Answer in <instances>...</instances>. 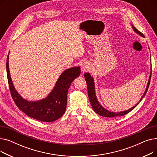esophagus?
<instances>
[{
    "label": "esophagus",
    "mask_w": 157,
    "mask_h": 157,
    "mask_svg": "<svg viewBox=\"0 0 157 157\" xmlns=\"http://www.w3.org/2000/svg\"><path fill=\"white\" fill-rule=\"evenodd\" d=\"M89 64L86 62H84L81 64V70L83 72H86L87 71L88 69H89Z\"/></svg>",
    "instance_id": "34e87169"
}]
</instances>
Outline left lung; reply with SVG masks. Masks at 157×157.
<instances>
[{"instance_id":"8db88e82","label":"left lung","mask_w":157,"mask_h":157,"mask_svg":"<svg viewBox=\"0 0 157 157\" xmlns=\"http://www.w3.org/2000/svg\"><path fill=\"white\" fill-rule=\"evenodd\" d=\"M132 26V29H134V32H136V33H137L138 34L141 35V36L144 37L143 34L139 31L135 27ZM151 56V55H150ZM85 76V81L86 82V84H87V88H88V98H89V100L90 102V104H91L92 106V108L94 110V111L97 113L98 114H99L100 116L102 117H109V118H112V117H117V116H123V115H125L126 114L128 113L129 112H130L132 110H133L139 104V102H141V100L143 99V98L145 96L148 88H149V85L150 83V79H151V72L150 73V76L149 78V80H148V83L145 90V92L144 93L143 95L142 96V97L141 98V99H140L139 102L138 103H137L134 107L132 108H130V109H128L127 111H121V112H117V113H114V112H111L109 111L108 110H107L105 109H104L103 107L101 105V104L98 102L97 97L95 95V85H94V78L91 76V75L89 73H85L84 74Z\"/></svg>"}]
</instances>
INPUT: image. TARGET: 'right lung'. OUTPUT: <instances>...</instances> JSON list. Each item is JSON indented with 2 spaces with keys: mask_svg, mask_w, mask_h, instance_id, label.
I'll return each mask as SVG.
<instances>
[{
  "mask_svg": "<svg viewBox=\"0 0 157 157\" xmlns=\"http://www.w3.org/2000/svg\"><path fill=\"white\" fill-rule=\"evenodd\" d=\"M6 71L10 92L16 105L29 117L45 122L54 121L63 116L67 106L68 90L72 82L81 73L79 67L66 69L46 98L31 102L23 98L14 88L9 69V55L7 58Z\"/></svg>",
  "mask_w": 157,
  "mask_h": 157,
  "instance_id": "1",
  "label": "right lung"
}]
</instances>
